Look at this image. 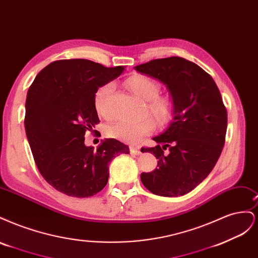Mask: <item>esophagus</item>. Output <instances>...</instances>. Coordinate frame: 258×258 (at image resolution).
<instances>
[{
	"label": "esophagus",
	"instance_id": "1",
	"mask_svg": "<svg viewBox=\"0 0 258 258\" xmlns=\"http://www.w3.org/2000/svg\"><path fill=\"white\" fill-rule=\"evenodd\" d=\"M130 153L132 155H140L141 154V151H140V148L137 146H130Z\"/></svg>",
	"mask_w": 258,
	"mask_h": 258
}]
</instances>
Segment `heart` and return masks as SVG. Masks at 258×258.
Listing matches in <instances>:
<instances>
[{"instance_id": "b5f03b06", "label": "heart", "mask_w": 258, "mask_h": 258, "mask_svg": "<svg viewBox=\"0 0 258 258\" xmlns=\"http://www.w3.org/2000/svg\"><path fill=\"white\" fill-rule=\"evenodd\" d=\"M127 87L135 96L146 102V110L156 121L166 123L173 115L174 103L169 96H159L160 85L157 81L146 75L137 74L131 76L126 82ZM113 91L112 84H105L95 93V108L97 113L103 118H111L110 99ZM155 128V123L151 118H144L139 121L118 120L111 123L106 128V136L127 143H137L144 136L151 134Z\"/></svg>"}]
</instances>
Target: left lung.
Returning a JSON list of instances; mask_svg holds the SVG:
<instances>
[{
  "mask_svg": "<svg viewBox=\"0 0 258 258\" xmlns=\"http://www.w3.org/2000/svg\"><path fill=\"white\" fill-rule=\"evenodd\" d=\"M135 69L165 84L174 103L172 121L153 138L157 145L141 150L158 159V168L142 173L141 181L158 196H183L204 181L220 158L227 130L221 92L212 77L184 58L156 59Z\"/></svg>",
  "mask_w": 258,
  "mask_h": 258,
  "instance_id": "8db88e82",
  "label": "left lung"
}]
</instances>
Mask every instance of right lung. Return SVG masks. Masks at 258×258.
Masks as SVG:
<instances>
[{"instance_id":"obj_1","label":"right lung","mask_w":258,"mask_h":258,"mask_svg":"<svg viewBox=\"0 0 258 258\" xmlns=\"http://www.w3.org/2000/svg\"><path fill=\"white\" fill-rule=\"evenodd\" d=\"M124 68H105L86 59L51 62L27 93L25 128L33 158L46 182L68 196L87 198L104 188L108 165L128 145L105 139L95 150L86 131L99 122L95 93Z\"/></svg>"}]
</instances>
